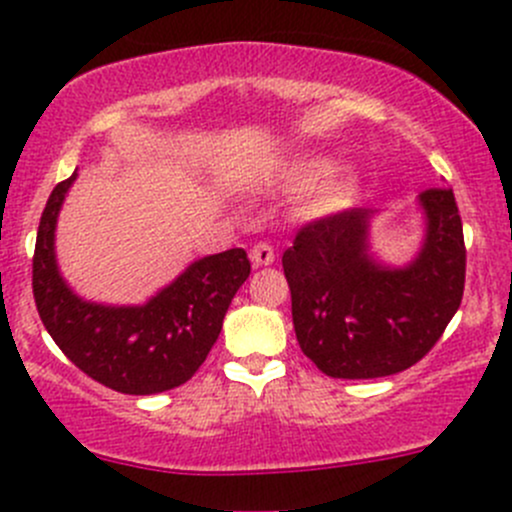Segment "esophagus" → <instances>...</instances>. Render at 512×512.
<instances>
[{"label":"esophagus","instance_id":"1","mask_svg":"<svg viewBox=\"0 0 512 512\" xmlns=\"http://www.w3.org/2000/svg\"><path fill=\"white\" fill-rule=\"evenodd\" d=\"M251 261H254V266H271L276 261V251H273L271 244L261 241V244H256L251 249Z\"/></svg>","mask_w":512,"mask_h":512}]
</instances>
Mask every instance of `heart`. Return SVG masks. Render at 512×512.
Here are the masks:
<instances>
[{"instance_id": "obj_1", "label": "heart", "mask_w": 512, "mask_h": 512, "mask_svg": "<svg viewBox=\"0 0 512 512\" xmlns=\"http://www.w3.org/2000/svg\"><path fill=\"white\" fill-rule=\"evenodd\" d=\"M328 170L330 162L320 160V157L298 160L286 170V184L295 189V192H303V189H310L320 177L328 175ZM355 192V179L350 175H330L308 194L305 209H308L310 217H328V214L342 212L355 199Z\"/></svg>"}]
</instances>
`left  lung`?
Segmentation results:
<instances>
[{"label": "left lung", "mask_w": 512, "mask_h": 512, "mask_svg": "<svg viewBox=\"0 0 512 512\" xmlns=\"http://www.w3.org/2000/svg\"><path fill=\"white\" fill-rule=\"evenodd\" d=\"M426 239L404 268L370 256V209L310 221L283 254L300 350L337 379L389 377L444 335L466 283V246L451 189L419 194Z\"/></svg>", "instance_id": "obj_1"}]
</instances>
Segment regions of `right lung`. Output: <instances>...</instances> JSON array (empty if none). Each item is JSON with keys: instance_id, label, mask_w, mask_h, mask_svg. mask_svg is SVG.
Returning <instances> with one entry per match:
<instances>
[{"instance_id": "right-lung-1", "label": "right lung", "mask_w": 512, "mask_h": 512, "mask_svg": "<svg viewBox=\"0 0 512 512\" xmlns=\"http://www.w3.org/2000/svg\"><path fill=\"white\" fill-rule=\"evenodd\" d=\"M76 172L54 187L34 249V300L63 355L81 372L123 394H157L192 379L221 333L231 298L249 278L244 249L204 256L145 305H100L78 298L54 254L59 209Z\"/></svg>"}]
</instances>
